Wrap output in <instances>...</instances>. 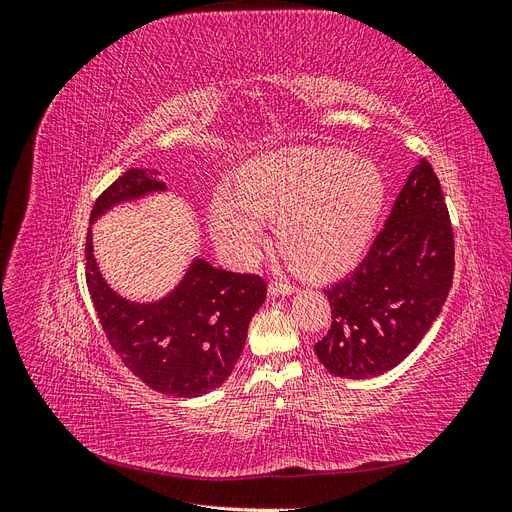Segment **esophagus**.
<instances>
[{
  "mask_svg": "<svg viewBox=\"0 0 512 512\" xmlns=\"http://www.w3.org/2000/svg\"><path fill=\"white\" fill-rule=\"evenodd\" d=\"M294 290H297V286L294 284H290V282H284V280H273L271 284H269V294L271 297H284V294H292Z\"/></svg>",
  "mask_w": 512,
  "mask_h": 512,
  "instance_id": "1",
  "label": "esophagus"
}]
</instances>
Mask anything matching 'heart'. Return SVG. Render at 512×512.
Instances as JSON below:
<instances>
[{"instance_id": "heart-1", "label": "heart", "mask_w": 512, "mask_h": 512, "mask_svg": "<svg viewBox=\"0 0 512 512\" xmlns=\"http://www.w3.org/2000/svg\"><path fill=\"white\" fill-rule=\"evenodd\" d=\"M386 203V179L369 160L337 147H297L247 162L237 188L220 185L211 228L237 262L256 258L267 218L282 250L314 275H337L361 260Z\"/></svg>"}]
</instances>
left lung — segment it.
Wrapping results in <instances>:
<instances>
[{
	"label": "left lung",
	"mask_w": 512,
	"mask_h": 512,
	"mask_svg": "<svg viewBox=\"0 0 512 512\" xmlns=\"http://www.w3.org/2000/svg\"><path fill=\"white\" fill-rule=\"evenodd\" d=\"M453 271L455 235L440 179L421 158L361 265L324 290L331 329L314 346L318 361L352 380L393 369L440 316Z\"/></svg>",
	"instance_id": "1"
}]
</instances>
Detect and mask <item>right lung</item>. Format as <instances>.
<instances>
[{"instance_id":"obj_1","label":"right lung","mask_w":512,"mask_h":512,"mask_svg":"<svg viewBox=\"0 0 512 512\" xmlns=\"http://www.w3.org/2000/svg\"><path fill=\"white\" fill-rule=\"evenodd\" d=\"M156 170L130 168L98 196L91 222L123 200L162 192ZM85 280L108 344L149 389L200 397L226 382L245 346L247 327L267 299L256 273H232L196 258L181 284L156 303H132L108 288L98 271L91 228Z\"/></svg>"}]
</instances>
